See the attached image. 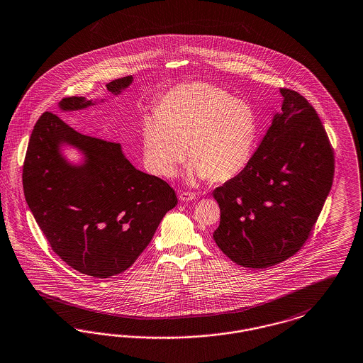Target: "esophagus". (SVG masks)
Listing matches in <instances>:
<instances>
[{"mask_svg": "<svg viewBox=\"0 0 363 363\" xmlns=\"http://www.w3.org/2000/svg\"><path fill=\"white\" fill-rule=\"evenodd\" d=\"M178 199L179 201H193L197 199V196L194 193H190V191H181L178 194Z\"/></svg>", "mask_w": 363, "mask_h": 363, "instance_id": "esophagus-1", "label": "esophagus"}]
</instances>
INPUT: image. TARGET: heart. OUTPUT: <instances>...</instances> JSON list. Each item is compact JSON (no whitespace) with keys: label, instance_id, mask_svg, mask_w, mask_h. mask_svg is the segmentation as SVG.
<instances>
[{"label":"heart","instance_id":"1","mask_svg":"<svg viewBox=\"0 0 363 363\" xmlns=\"http://www.w3.org/2000/svg\"><path fill=\"white\" fill-rule=\"evenodd\" d=\"M145 169L173 178L186 148L188 178L224 182L240 174L252 157L258 116L252 106L223 87L203 82L167 90L140 127Z\"/></svg>","mask_w":363,"mask_h":363}]
</instances>
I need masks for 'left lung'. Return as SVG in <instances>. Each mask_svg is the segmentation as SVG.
<instances>
[{
  "label": "left lung",
  "instance_id": "obj_1",
  "mask_svg": "<svg viewBox=\"0 0 363 363\" xmlns=\"http://www.w3.org/2000/svg\"><path fill=\"white\" fill-rule=\"evenodd\" d=\"M279 91L281 112L245 170L213 190V239L243 267L266 269L294 255L333 186L334 151L316 111L300 93Z\"/></svg>",
  "mask_w": 363,
  "mask_h": 363
}]
</instances>
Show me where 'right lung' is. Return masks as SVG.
Wrapping results in <instances>:
<instances>
[{
    "label": "right lung",
    "instance_id": "obj_1",
    "mask_svg": "<svg viewBox=\"0 0 363 363\" xmlns=\"http://www.w3.org/2000/svg\"><path fill=\"white\" fill-rule=\"evenodd\" d=\"M132 81V75L118 78L106 90L118 96ZM91 105L96 101L85 97L59 102L63 112ZM63 145L79 149L84 162L70 164L61 154ZM23 188L52 251L94 278L116 276L132 266L178 203L174 189L135 169L120 143L82 135L51 112L40 116L30 133Z\"/></svg>",
    "mask_w": 363,
    "mask_h": 363
}]
</instances>
